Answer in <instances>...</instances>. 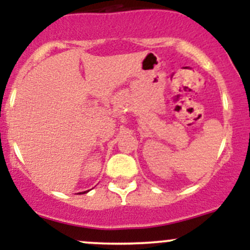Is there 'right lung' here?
Listing matches in <instances>:
<instances>
[{"instance_id":"right-lung-1","label":"right lung","mask_w":250,"mask_h":250,"mask_svg":"<svg viewBox=\"0 0 250 250\" xmlns=\"http://www.w3.org/2000/svg\"><path fill=\"white\" fill-rule=\"evenodd\" d=\"M82 193H85V191H84V192H82Z\"/></svg>"}]
</instances>
